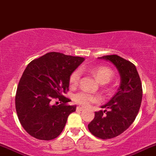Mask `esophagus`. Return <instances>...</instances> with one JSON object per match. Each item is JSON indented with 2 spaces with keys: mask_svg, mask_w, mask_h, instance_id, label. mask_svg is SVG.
<instances>
[{
  "mask_svg": "<svg viewBox=\"0 0 156 156\" xmlns=\"http://www.w3.org/2000/svg\"><path fill=\"white\" fill-rule=\"evenodd\" d=\"M83 109L84 108L81 107V106H78V107H77V110H78V111H82Z\"/></svg>",
  "mask_w": 156,
  "mask_h": 156,
  "instance_id": "obj_1",
  "label": "esophagus"
}]
</instances>
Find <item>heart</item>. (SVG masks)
I'll use <instances>...</instances> for the list:
<instances>
[{"instance_id": "heart-1", "label": "heart", "mask_w": 156, "mask_h": 156, "mask_svg": "<svg viewBox=\"0 0 156 156\" xmlns=\"http://www.w3.org/2000/svg\"><path fill=\"white\" fill-rule=\"evenodd\" d=\"M88 70L102 84L109 82V80L113 76V71L106 66H99ZM80 78H81V71L78 69L75 70L70 76L69 81L71 86H76L79 83ZM74 101L77 104L82 106H88L93 102H99L100 101V98L99 95H93L86 91H80L74 95Z\"/></svg>"}]
</instances>
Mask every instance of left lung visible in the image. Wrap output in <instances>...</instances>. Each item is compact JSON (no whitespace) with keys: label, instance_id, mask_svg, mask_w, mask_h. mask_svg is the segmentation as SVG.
Masks as SVG:
<instances>
[{"label":"left lung","instance_id":"8db88e82","mask_svg":"<svg viewBox=\"0 0 156 156\" xmlns=\"http://www.w3.org/2000/svg\"><path fill=\"white\" fill-rule=\"evenodd\" d=\"M99 59L111 62L118 71L120 85L112 99L102 106L104 111L95 112V117L88 125L95 137L109 139L125 131L135 120L142 99L141 79L134 64L117 55Z\"/></svg>","mask_w":156,"mask_h":156}]
</instances>
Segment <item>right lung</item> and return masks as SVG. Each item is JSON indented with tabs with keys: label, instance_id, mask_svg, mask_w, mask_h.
Here are the masks:
<instances>
[{
	"label": "right lung",
	"instance_id": "1",
	"mask_svg": "<svg viewBox=\"0 0 156 156\" xmlns=\"http://www.w3.org/2000/svg\"><path fill=\"white\" fill-rule=\"evenodd\" d=\"M85 61L80 57L50 52L35 59L22 75L15 95L19 120L26 132L40 140H53L64 128L76 106L64 96L71 75ZM56 99L62 103L53 105Z\"/></svg>",
	"mask_w": 156,
	"mask_h": 156
}]
</instances>
